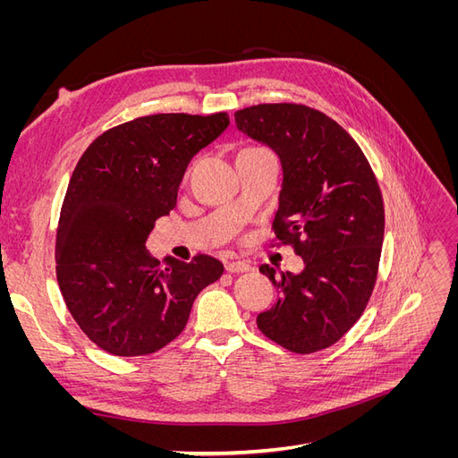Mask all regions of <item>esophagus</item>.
<instances>
[{
    "instance_id": "34e87169",
    "label": "esophagus",
    "mask_w": 458,
    "mask_h": 458,
    "mask_svg": "<svg viewBox=\"0 0 458 458\" xmlns=\"http://www.w3.org/2000/svg\"><path fill=\"white\" fill-rule=\"evenodd\" d=\"M252 269L254 267L246 261H229V263H225V271H229V273H246V271H252Z\"/></svg>"
}]
</instances>
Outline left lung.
Segmentation results:
<instances>
[{"instance_id":"obj_1","label":"left lung","mask_w":458,"mask_h":458,"mask_svg":"<svg viewBox=\"0 0 458 458\" xmlns=\"http://www.w3.org/2000/svg\"><path fill=\"white\" fill-rule=\"evenodd\" d=\"M234 123L279 157L273 229L303 259L300 273L259 267L279 298L258 315V328L288 352L325 350L361 317L377 281L384 239L377 177L350 133L310 106L258 105L234 113Z\"/></svg>"}]
</instances>
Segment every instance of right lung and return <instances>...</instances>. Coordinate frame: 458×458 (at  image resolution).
<instances>
[{"label":"right lung","mask_w":458,"mask_h":458,"mask_svg":"<svg viewBox=\"0 0 458 458\" xmlns=\"http://www.w3.org/2000/svg\"><path fill=\"white\" fill-rule=\"evenodd\" d=\"M229 116L152 114L105 131L81 155L61 208L57 281L68 311L101 350L148 355L182 335L192 301L224 266L210 256L155 259L147 239L168 216L187 164Z\"/></svg>","instance_id":"add662e5"}]
</instances>
